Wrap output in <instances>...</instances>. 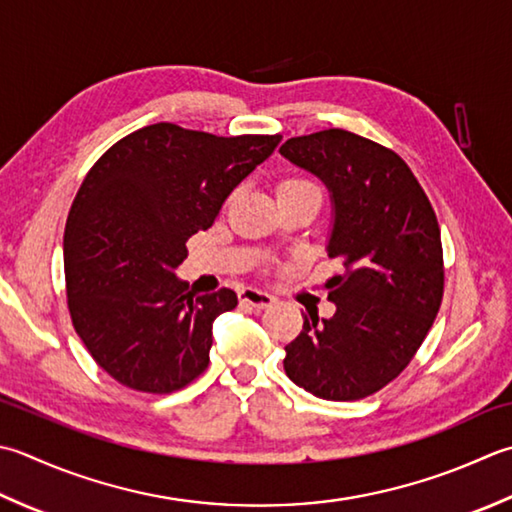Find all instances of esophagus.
I'll return each mask as SVG.
<instances>
[{
  "label": "esophagus",
  "mask_w": 512,
  "mask_h": 512,
  "mask_svg": "<svg viewBox=\"0 0 512 512\" xmlns=\"http://www.w3.org/2000/svg\"><path fill=\"white\" fill-rule=\"evenodd\" d=\"M239 302H242L244 306H250V308L262 310V308L273 306L275 297H273V295H268V293H264V290H259V288H244L242 293H239Z\"/></svg>",
  "instance_id": "obj_1"
}]
</instances>
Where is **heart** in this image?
<instances>
[{
	"mask_svg": "<svg viewBox=\"0 0 512 512\" xmlns=\"http://www.w3.org/2000/svg\"><path fill=\"white\" fill-rule=\"evenodd\" d=\"M288 190H319V188L315 182H310V179L293 177V179H286V182L279 184V193H288Z\"/></svg>",
	"mask_w": 512,
	"mask_h": 512,
	"instance_id": "obj_1",
	"label": "heart"
}]
</instances>
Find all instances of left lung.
I'll return each instance as SVG.
<instances>
[{"label":"left lung","instance_id":"left-lung-1","mask_svg":"<svg viewBox=\"0 0 512 512\" xmlns=\"http://www.w3.org/2000/svg\"><path fill=\"white\" fill-rule=\"evenodd\" d=\"M317 175L333 199L328 257L330 319L304 317L286 346L293 382L330 402H355L402 373L428 335L444 297V253L435 210L395 150L342 128L290 137L279 148Z\"/></svg>","mask_w":512,"mask_h":512}]
</instances>
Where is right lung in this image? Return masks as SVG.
Wrapping results in <instances>:
<instances>
[{
  "label": "right lung",
  "instance_id": "add662e5",
  "mask_svg": "<svg viewBox=\"0 0 512 512\" xmlns=\"http://www.w3.org/2000/svg\"><path fill=\"white\" fill-rule=\"evenodd\" d=\"M279 142L159 122L119 139L88 170L64 230L66 295L79 339L115 382L166 395L204 373L213 322L237 295L190 293L175 268L188 239L213 226Z\"/></svg>",
  "mask_w": 512,
  "mask_h": 512
}]
</instances>
